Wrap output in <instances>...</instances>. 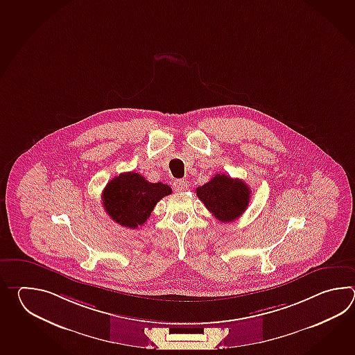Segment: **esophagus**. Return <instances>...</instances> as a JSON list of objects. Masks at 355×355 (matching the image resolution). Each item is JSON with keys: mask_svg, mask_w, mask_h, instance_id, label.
I'll return each instance as SVG.
<instances>
[{"mask_svg": "<svg viewBox=\"0 0 355 355\" xmlns=\"http://www.w3.org/2000/svg\"><path fill=\"white\" fill-rule=\"evenodd\" d=\"M188 181L184 180V179H179V180H175L174 189L175 190H176V191H179V193H182V191H185V190L188 189Z\"/></svg>", "mask_w": 355, "mask_h": 355, "instance_id": "1", "label": "esophagus"}]
</instances>
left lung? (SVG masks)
Wrapping results in <instances>:
<instances>
[{
  "instance_id": "left-lung-1",
  "label": "left lung",
  "mask_w": 355,
  "mask_h": 355,
  "mask_svg": "<svg viewBox=\"0 0 355 355\" xmlns=\"http://www.w3.org/2000/svg\"><path fill=\"white\" fill-rule=\"evenodd\" d=\"M196 196L214 218L232 222L241 217L250 202V188L240 179L217 174L203 187L196 188Z\"/></svg>"
}]
</instances>
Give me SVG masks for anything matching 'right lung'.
Masks as SVG:
<instances>
[{"label": "right lung", "mask_w": 355, "mask_h": 355, "mask_svg": "<svg viewBox=\"0 0 355 355\" xmlns=\"http://www.w3.org/2000/svg\"><path fill=\"white\" fill-rule=\"evenodd\" d=\"M171 188L162 182H150L137 173H123L106 184L103 205L114 222L128 228L142 226L153 208Z\"/></svg>", "instance_id": "1"}]
</instances>
